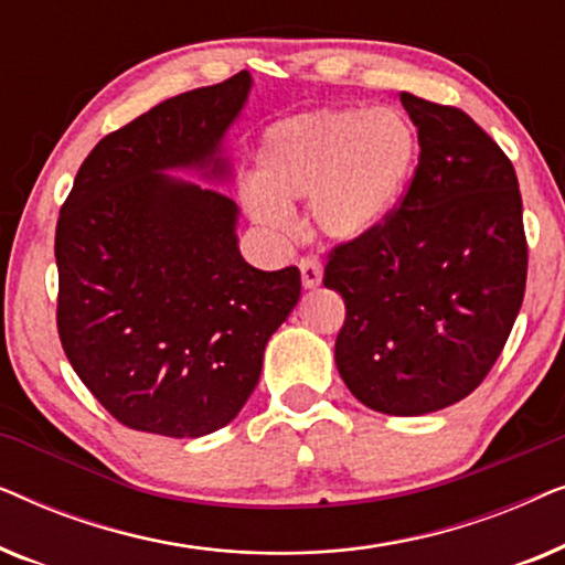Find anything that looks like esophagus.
Here are the masks:
<instances>
[{
    "mask_svg": "<svg viewBox=\"0 0 565 565\" xmlns=\"http://www.w3.org/2000/svg\"><path fill=\"white\" fill-rule=\"evenodd\" d=\"M298 269H300V280H303V288L311 290L316 285H321V277H323V269L316 259H300L298 262Z\"/></svg>",
    "mask_w": 565,
    "mask_h": 565,
    "instance_id": "1",
    "label": "esophagus"
}]
</instances>
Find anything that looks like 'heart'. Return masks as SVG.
I'll return each instance as SVG.
<instances>
[{"instance_id": "b5f03b06", "label": "heart", "mask_w": 565, "mask_h": 565, "mask_svg": "<svg viewBox=\"0 0 565 565\" xmlns=\"http://www.w3.org/2000/svg\"><path fill=\"white\" fill-rule=\"evenodd\" d=\"M419 141L393 107L313 110L275 122L254 157L246 190L252 218L290 226V203L308 200V226L323 242L352 244L396 211L412 180Z\"/></svg>"}]
</instances>
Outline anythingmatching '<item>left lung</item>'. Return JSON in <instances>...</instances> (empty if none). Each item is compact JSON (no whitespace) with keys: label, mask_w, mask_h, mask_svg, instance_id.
Here are the masks:
<instances>
[{"label":"left lung","mask_w":565,"mask_h":565,"mask_svg":"<svg viewBox=\"0 0 565 565\" xmlns=\"http://www.w3.org/2000/svg\"><path fill=\"white\" fill-rule=\"evenodd\" d=\"M419 164L383 226L329 254L323 285L344 298L334 344L352 396L422 416L473 393L504 350L527 282L512 161L458 107L401 92Z\"/></svg>","instance_id":"left-lung-1"}]
</instances>
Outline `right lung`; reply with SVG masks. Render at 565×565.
<instances>
[{"label":"right lung","mask_w":565,"mask_h":565,"mask_svg":"<svg viewBox=\"0 0 565 565\" xmlns=\"http://www.w3.org/2000/svg\"><path fill=\"white\" fill-rule=\"evenodd\" d=\"M252 74L151 107L105 136L56 226L58 337L76 375L130 429L203 437L257 388L269 337L300 298L298 267L262 273L238 252L223 138Z\"/></svg>","instance_id":"1"}]
</instances>
